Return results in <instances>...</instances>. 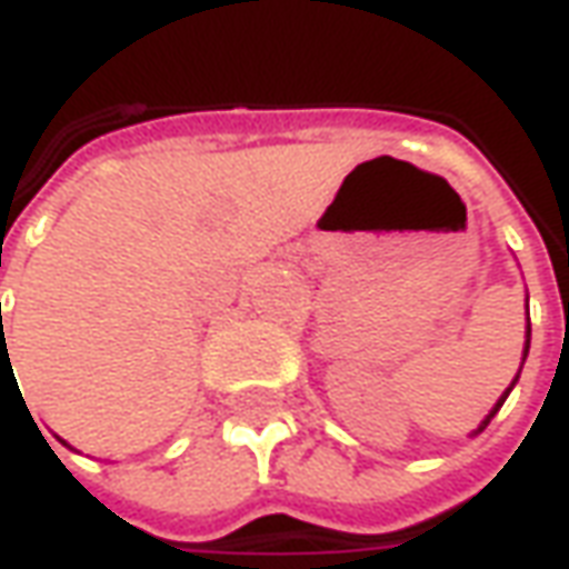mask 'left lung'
<instances>
[{
  "instance_id": "obj_1",
  "label": "left lung",
  "mask_w": 569,
  "mask_h": 569,
  "mask_svg": "<svg viewBox=\"0 0 569 569\" xmlns=\"http://www.w3.org/2000/svg\"><path fill=\"white\" fill-rule=\"evenodd\" d=\"M527 350H530V313H527V332H525V353H521V366H525V359H527ZM518 375H521V369H518ZM518 375H515V381L509 383V387H506V393L500 396V399H497V406L490 408L488 411V418L481 420V423H478V429H472V436H478V432H485V427H488L490 420H493V415H497V411H500L502 408V402H506V396L512 393V387L515 383H518Z\"/></svg>"
}]
</instances>
